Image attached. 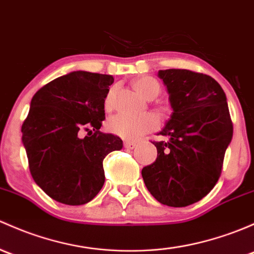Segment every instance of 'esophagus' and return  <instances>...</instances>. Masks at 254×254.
Instances as JSON below:
<instances>
[{
    "label": "esophagus",
    "instance_id": "1",
    "mask_svg": "<svg viewBox=\"0 0 254 254\" xmlns=\"http://www.w3.org/2000/svg\"><path fill=\"white\" fill-rule=\"evenodd\" d=\"M124 145H125V147L127 148H135L136 147V145H137V142H136V141H125L124 142Z\"/></svg>",
    "mask_w": 254,
    "mask_h": 254
}]
</instances>
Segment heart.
<instances>
[{
  "label": "heart",
  "instance_id": "1",
  "mask_svg": "<svg viewBox=\"0 0 254 254\" xmlns=\"http://www.w3.org/2000/svg\"><path fill=\"white\" fill-rule=\"evenodd\" d=\"M135 91L145 100H154L162 91L159 81L153 76H140L132 81ZM114 103V87L108 90L105 97L106 111H112ZM158 111H162L161 108ZM108 129L113 134L122 136L129 140H135L146 132L152 131L157 127V119L152 114L140 117H130L127 114H117L108 120Z\"/></svg>",
  "mask_w": 254,
  "mask_h": 254
}]
</instances>
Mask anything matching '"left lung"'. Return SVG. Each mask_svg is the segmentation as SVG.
Segmentation results:
<instances>
[{
	"label": "left lung",
	"instance_id": "left-lung-1",
	"mask_svg": "<svg viewBox=\"0 0 254 254\" xmlns=\"http://www.w3.org/2000/svg\"><path fill=\"white\" fill-rule=\"evenodd\" d=\"M173 114L153 141L157 159L142 169L152 196L169 207H186L209 193L221 174L233 138L224 90L212 76L188 69L159 70Z\"/></svg>",
	"mask_w": 254,
	"mask_h": 254
}]
</instances>
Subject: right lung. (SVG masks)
<instances>
[{
    "label": "right lung",
    "instance_id": "add662e5",
    "mask_svg": "<svg viewBox=\"0 0 254 254\" xmlns=\"http://www.w3.org/2000/svg\"><path fill=\"white\" fill-rule=\"evenodd\" d=\"M112 75L73 71L52 80L31 98L21 125L29 169L55 201L90 202L105 184L103 159L123 147L122 138L100 131ZM88 135L82 137V132Z\"/></svg>",
    "mask_w": 254,
    "mask_h": 254
}]
</instances>
